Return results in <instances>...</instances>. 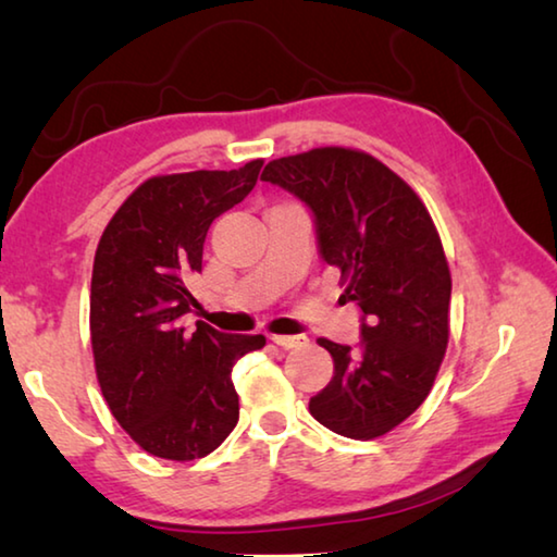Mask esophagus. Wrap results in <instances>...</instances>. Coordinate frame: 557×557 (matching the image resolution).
Here are the masks:
<instances>
[{
	"instance_id": "1",
	"label": "esophagus",
	"mask_w": 557,
	"mask_h": 557,
	"mask_svg": "<svg viewBox=\"0 0 557 557\" xmlns=\"http://www.w3.org/2000/svg\"><path fill=\"white\" fill-rule=\"evenodd\" d=\"M269 339L273 345H278V347H286V349H290V347H300L306 343V337L304 335H269Z\"/></svg>"
}]
</instances>
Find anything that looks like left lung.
<instances>
[{"mask_svg": "<svg viewBox=\"0 0 557 557\" xmlns=\"http://www.w3.org/2000/svg\"><path fill=\"white\" fill-rule=\"evenodd\" d=\"M261 181L313 210L320 253L362 310L359 349L320 337L335 376L310 413L337 435L372 441L431 394L450 339V267L431 212L372 153L323 146L271 161Z\"/></svg>", "mask_w": 557, "mask_h": 557, "instance_id": "1", "label": "left lung"}]
</instances>
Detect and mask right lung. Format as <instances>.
Listing matches in <instances>:
<instances>
[{
    "mask_svg": "<svg viewBox=\"0 0 557 557\" xmlns=\"http://www.w3.org/2000/svg\"><path fill=\"white\" fill-rule=\"evenodd\" d=\"M263 161L144 181L107 224L92 263L90 339L102 396L132 441L153 457L210 455L239 421L237 359L263 335H227L183 315L198 306L188 281L202 271L214 218L257 185Z\"/></svg>",
    "mask_w": 557,
    "mask_h": 557,
    "instance_id": "1",
    "label": "right lung"
}]
</instances>
